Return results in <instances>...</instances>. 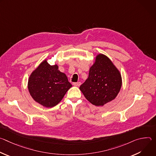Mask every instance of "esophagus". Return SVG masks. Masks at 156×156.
<instances>
[{
	"label": "esophagus",
	"instance_id": "esophagus-1",
	"mask_svg": "<svg viewBox=\"0 0 156 156\" xmlns=\"http://www.w3.org/2000/svg\"><path fill=\"white\" fill-rule=\"evenodd\" d=\"M81 83L80 82H77V83H73V85L75 86H80L81 85Z\"/></svg>",
	"mask_w": 156,
	"mask_h": 156
}]
</instances>
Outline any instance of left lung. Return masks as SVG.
<instances>
[{
    "label": "left lung",
    "instance_id": "obj_1",
    "mask_svg": "<svg viewBox=\"0 0 156 156\" xmlns=\"http://www.w3.org/2000/svg\"><path fill=\"white\" fill-rule=\"evenodd\" d=\"M121 86L122 77L118 69L107 56L99 54L80 90L88 101L101 106L114 100Z\"/></svg>",
    "mask_w": 156,
    "mask_h": 156
}]
</instances>
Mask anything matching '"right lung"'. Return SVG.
Instances as JSON below:
<instances>
[{"instance_id": "obj_1", "label": "right lung", "mask_w": 156, "mask_h": 156, "mask_svg": "<svg viewBox=\"0 0 156 156\" xmlns=\"http://www.w3.org/2000/svg\"><path fill=\"white\" fill-rule=\"evenodd\" d=\"M72 86L66 75L58 70L57 65L44 60L31 74L28 87L33 99L46 107L58 104Z\"/></svg>"}]
</instances>
